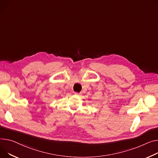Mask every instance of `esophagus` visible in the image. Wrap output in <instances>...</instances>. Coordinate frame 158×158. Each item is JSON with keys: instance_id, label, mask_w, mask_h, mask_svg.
<instances>
[{"instance_id": "obj_1", "label": "esophagus", "mask_w": 158, "mask_h": 158, "mask_svg": "<svg viewBox=\"0 0 158 158\" xmlns=\"http://www.w3.org/2000/svg\"><path fill=\"white\" fill-rule=\"evenodd\" d=\"M74 94H76V95H77V96H81V94H82L81 93H77V92H76Z\"/></svg>"}]
</instances>
